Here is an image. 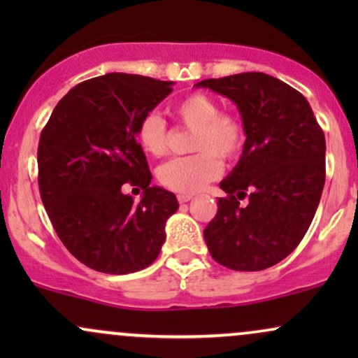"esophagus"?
Returning a JSON list of instances; mask_svg holds the SVG:
<instances>
[{"mask_svg": "<svg viewBox=\"0 0 358 358\" xmlns=\"http://www.w3.org/2000/svg\"><path fill=\"white\" fill-rule=\"evenodd\" d=\"M176 199H178L180 203H187V202H190V200L193 199V195H192V193H180V195L176 196Z\"/></svg>", "mask_w": 358, "mask_h": 358, "instance_id": "1", "label": "esophagus"}]
</instances>
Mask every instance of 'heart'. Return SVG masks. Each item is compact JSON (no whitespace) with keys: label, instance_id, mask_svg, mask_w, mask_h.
I'll use <instances>...</instances> for the list:
<instances>
[{"label":"heart","instance_id":"obj_1","mask_svg":"<svg viewBox=\"0 0 358 358\" xmlns=\"http://www.w3.org/2000/svg\"><path fill=\"white\" fill-rule=\"evenodd\" d=\"M180 124L193 129L190 150L158 168V182L171 192L195 193L222 173V159H236L245 143L244 122L232 113H220L219 101L203 92H193L173 106ZM136 138L145 153L163 156L170 145V129L159 114L150 113L139 122Z\"/></svg>","mask_w":358,"mask_h":358}]
</instances>
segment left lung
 <instances>
[{
  "instance_id": "obj_1",
  "label": "left lung",
  "mask_w": 358,
  "mask_h": 358,
  "mask_svg": "<svg viewBox=\"0 0 358 358\" xmlns=\"http://www.w3.org/2000/svg\"><path fill=\"white\" fill-rule=\"evenodd\" d=\"M237 104L242 156L220 182L227 196L205 227L210 256L234 271H262L289 256L313 220L324 185V134L301 92L262 72L207 79ZM250 202L241 208L239 199Z\"/></svg>"
}]
</instances>
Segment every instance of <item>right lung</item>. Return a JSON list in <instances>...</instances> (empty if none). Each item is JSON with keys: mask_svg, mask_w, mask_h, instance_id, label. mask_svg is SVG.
Masks as SVG:
<instances>
[{"mask_svg": "<svg viewBox=\"0 0 358 358\" xmlns=\"http://www.w3.org/2000/svg\"><path fill=\"white\" fill-rule=\"evenodd\" d=\"M173 82L106 73L69 90L38 143V188L57 236L73 257L106 274L148 268L165 242L175 193L151 187L136 131ZM127 182L143 190L134 203Z\"/></svg>", "mask_w": 358, "mask_h": 358, "instance_id": "1", "label": "right lung"}]
</instances>
